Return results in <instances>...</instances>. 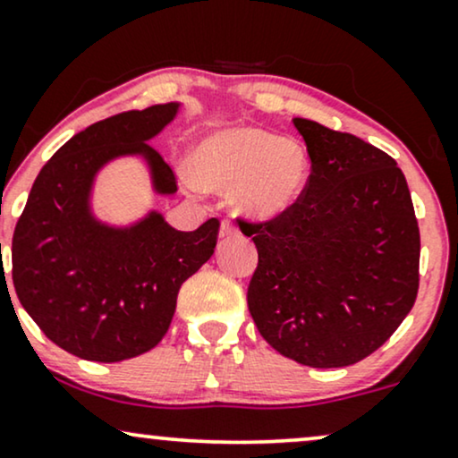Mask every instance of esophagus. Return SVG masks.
Segmentation results:
<instances>
[{
    "label": "esophagus",
    "instance_id": "obj_1",
    "mask_svg": "<svg viewBox=\"0 0 458 458\" xmlns=\"http://www.w3.org/2000/svg\"><path fill=\"white\" fill-rule=\"evenodd\" d=\"M239 234V228L233 219H222V225H219V236H236Z\"/></svg>",
    "mask_w": 458,
    "mask_h": 458
}]
</instances>
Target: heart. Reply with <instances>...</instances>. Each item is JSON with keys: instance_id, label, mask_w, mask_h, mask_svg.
<instances>
[{"instance_id": "b5f03b06", "label": "heart", "mask_w": 458, "mask_h": 458, "mask_svg": "<svg viewBox=\"0 0 458 458\" xmlns=\"http://www.w3.org/2000/svg\"><path fill=\"white\" fill-rule=\"evenodd\" d=\"M192 173L207 190L236 188V207L247 217L275 219L302 196L309 158L292 139L241 126L202 139L194 149Z\"/></svg>"}]
</instances>
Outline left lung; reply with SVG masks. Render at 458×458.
Instances as JSON below:
<instances>
[{"instance_id": "left-lung-1", "label": "left lung", "mask_w": 458, "mask_h": 458, "mask_svg": "<svg viewBox=\"0 0 458 458\" xmlns=\"http://www.w3.org/2000/svg\"><path fill=\"white\" fill-rule=\"evenodd\" d=\"M293 126L310 158L302 196L275 219H239L258 249L247 306L281 355L310 368L352 366L412 310L419 222L389 154L312 120Z\"/></svg>"}]
</instances>
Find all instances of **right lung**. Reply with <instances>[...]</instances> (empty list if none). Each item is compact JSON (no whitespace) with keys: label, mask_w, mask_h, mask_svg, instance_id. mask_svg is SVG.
Here are the masks:
<instances>
[{"label":"right lung","mask_w":458,"mask_h":458,"mask_svg":"<svg viewBox=\"0 0 458 458\" xmlns=\"http://www.w3.org/2000/svg\"><path fill=\"white\" fill-rule=\"evenodd\" d=\"M177 103L109 115L73 135L36 177L13 236V283L22 309L63 351L99 363L152 351L169 332L177 293L213 256L219 219L179 233L158 213L129 230L97 224L89 190L99 166L143 154L162 194L177 177L148 139Z\"/></svg>","instance_id":"1"}]
</instances>
